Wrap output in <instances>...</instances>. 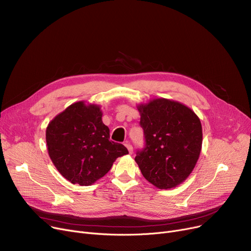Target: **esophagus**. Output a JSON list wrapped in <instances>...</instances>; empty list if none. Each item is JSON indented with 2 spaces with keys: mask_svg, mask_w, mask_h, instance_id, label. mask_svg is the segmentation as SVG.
<instances>
[{
  "mask_svg": "<svg viewBox=\"0 0 251 251\" xmlns=\"http://www.w3.org/2000/svg\"><path fill=\"white\" fill-rule=\"evenodd\" d=\"M125 147L127 148V150H128V151H129V153H130V154L133 152V148H132V146H131V144H130L128 141H126V142H125Z\"/></svg>",
  "mask_w": 251,
  "mask_h": 251,
  "instance_id": "esophagus-1",
  "label": "esophagus"
}]
</instances>
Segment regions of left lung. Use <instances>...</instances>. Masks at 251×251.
Instances as JSON below:
<instances>
[{"mask_svg":"<svg viewBox=\"0 0 251 251\" xmlns=\"http://www.w3.org/2000/svg\"><path fill=\"white\" fill-rule=\"evenodd\" d=\"M146 148L135 156L143 177L160 189L185 181L199 160L202 146L200 118L187 105L154 99L137 105Z\"/></svg>","mask_w":251,"mask_h":251,"instance_id":"obj_1","label":"left lung"}]
</instances>
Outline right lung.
<instances>
[{
	"label": "right lung",
	"mask_w": 251,
	"mask_h": 251,
	"mask_svg": "<svg viewBox=\"0 0 251 251\" xmlns=\"http://www.w3.org/2000/svg\"><path fill=\"white\" fill-rule=\"evenodd\" d=\"M99 104L77 101L57 115L46 130L48 152L60 174L72 184L89 186L103 177L117 157L128 153L110 140Z\"/></svg>",
	"instance_id": "1"
}]
</instances>
